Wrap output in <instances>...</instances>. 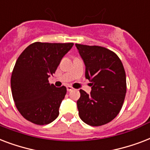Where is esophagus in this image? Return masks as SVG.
<instances>
[{
  "instance_id": "esophagus-1",
  "label": "esophagus",
  "mask_w": 150,
  "mask_h": 150,
  "mask_svg": "<svg viewBox=\"0 0 150 150\" xmlns=\"http://www.w3.org/2000/svg\"><path fill=\"white\" fill-rule=\"evenodd\" d=\"M67 91H71L74 90V88H72L71 86H67Z\"/></svg>"
}]
</instances>
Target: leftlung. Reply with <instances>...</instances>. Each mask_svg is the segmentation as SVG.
I'll return each instance as SVG.
<instances>
[{
    "instance_id": "left-lung-1",
    "label": "left lung",
    "mask_w": 150,
    "mask_h": 150,
    "mask_svg": "<svg viewBox=\"0 0 150 150\" xmlns=\"http://www.w3.org/2000/svg\"><path fill=\"white\" fill-rule=\"evenodd\" d=\"M85 65V77L91 81L88 95L80 90L76 104L79 116L87 125L101 126L119 113L127 90L125 68L114 52L100 46L76 44Z\"/></svg>"
}]
</instances>
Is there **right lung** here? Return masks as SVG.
I'll return each instance as SVG.
<instances>
[{
  "label": "right lung",
  "instance_id": "add662e5",
  "mask_svg": "<svg viewBox=\"0 0 150 150\" xmlns=\"http://www.w3.org/2000/svg\"><path fill=\"white\" fill-rule=\"evenodd\" d=\"M73 43L35 42L17 59L11 77L12 97L25 119L38 125L52 123L67 94V88L50 84L48 77L55 73Z\"/></svg>",
  "mask_w": 150,
  "mask_h": 150
}]
</instances>
